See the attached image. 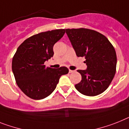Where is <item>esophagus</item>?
I'll list each match as a JSON object with an SVG mask.
<instances>
[{"label": "esophagus", "mask_w": 129, "mask_h": 129, "mask_svg": "<svg viewBox=\"0 0 129 129\" xmlns=\"http://www.w3.org/2000/svg\"><path fill=\"white\" fill-rule=\"evenodd\" d=\"M75 71H73V70H69V72H70V73H73V72H74Z\"/></svg>", "instance_id": "obj_1"}]
</instances>
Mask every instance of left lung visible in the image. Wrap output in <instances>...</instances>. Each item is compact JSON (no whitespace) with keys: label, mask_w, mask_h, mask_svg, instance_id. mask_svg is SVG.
Segmentation results:
<instances>
[{"label":"left lung","mask_w":129,"mask_h":129,"mask_svg":"<svg viewBox=\"0 0 129 129\" xmlns=\"http://www.w3.org/2000/svg\"><path fill=\"white\" fill-rule=\"evenodd\" d=\"M78 57H85L86 70H77L82 76L75 85L84 95L94 96L108 88L116 72L117 56L114 47L104 35L94 30L79 28L66 29Z\"/></svg>","instance_id":"1"}]
</instances>
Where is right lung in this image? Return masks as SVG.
<instances>
[{"label": "right lung", "mask_w": 129, "mask_h": 129, "mask_svg": "<svg viewBox=\"0 0 129 129\" xmlns=\"http://www.w3.org/2000/svg\"><path fill=\"white\" fill-rule=\"evenodd\" d=\"M65 33V29L42 32L25 40L13 57L12 68L16 83L26 96L41 100L55 90L66 67L58 69L46 67L44 62L54 55L53 46Z\"/></svg>", "instance_id": "add662e5"}]
</instances>
